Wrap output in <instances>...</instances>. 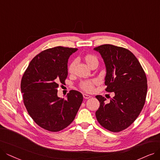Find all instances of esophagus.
Returning a JSON list of instances; mask_svg holds the SVG:
<instances>
[{
	"label": "esophagus",
	"mask_w": 160,
	"mask_h": 160,
	"mask_svg": "<svg viewBox=\"0 0 160 160\" xmlns=\"http://www.w3.org/2000/svg\"><path fill=\"white\" fill-rule=\"evenodd\" d=\"M82 95H83V98H85V99H88V98H91V97L90 95H88V94H83Z\"/></svg>",
	"instance_id": "obj_1"
}]
</instances>
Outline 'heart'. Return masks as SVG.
<instances>
[{
  "label": "heart",
  "mask_w": 160,
  "mask_h": 160,
  "mask_svg": "<svg viewBox=\"0 0 160 160\" xmlns=\"http://www.w3.org/2000/svg\"><path fill=\"white\" fill-rule=\"evenodd\" d=\"M84 60L85 61L86 63L89 67H90L92 64V63H94L95 62H98V59L97 57L92 54L85 55L84 56ZM75 66V61H73L69 63V65L68 66V72L69 73H72L73 72ZM97 80L86 81H84L82 82L81 85V87L83 91L88 92H91L93 90L94 85L97 83Z\"/></svg>",
  "instance_id": "1"
}]
</instances>
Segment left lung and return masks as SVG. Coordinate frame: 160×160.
<instances>
[{
  "instance_id": "left-lung-1",
  "label": "left lung",
  "mask_w": 160,
  "mask_h": 160,
  "mask_svg": "<svg viewBox=\"0 0 160 160\" xmlns=\"http://www.w3.org/2000/svg\"><path fill=\"white\" fill-rule=\"evenodd\" d=\"M94 50L100 54L105 63L106 91L115 94L108 104L102 96H96L100 102L96 117L107 130L119 132L129 127L142 110L148 88L146 76L129 50L112 44H103Z\"/></svg>"
}]
</instances>
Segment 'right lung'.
Returning <instances> with one entry per match:
<instances>
[{
  "mask_svg": "<svg viewBox=\"0 0 160 160\" xmlns=\"http://www.w3.org/2000/svg\"><path fill=\"white\" fill-rule=\"evenodd\" d=\"M78 48L56 47L42 51L23 75L21 91L24 105L35 122L51 132L65 129L74 120L82 104V94L72 90L67 99L58 97L59 83L65 84L69 56Z\"/></svg>",
  "mask_w": 160,
  "mask_h": 160,
  "instance_id": "right-lung-1",
  "label": "right lung"
}]
</instances>
